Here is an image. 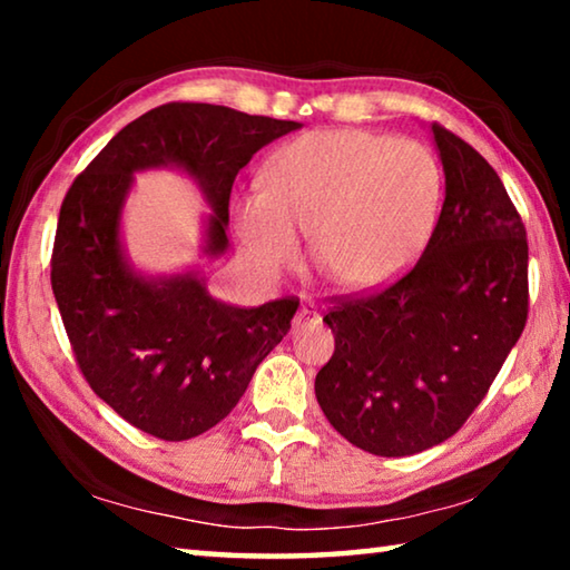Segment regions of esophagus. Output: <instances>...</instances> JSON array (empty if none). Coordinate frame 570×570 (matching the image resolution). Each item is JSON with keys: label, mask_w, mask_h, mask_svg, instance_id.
I'll return each instance as SVG.
<instances>
[{"label": "esophagus", "mask_w": 570, "mask_h": 570, "mask_svg": "<svg viewBox=\"0 0 570 570\" xmlns=\"http://www.w3.org/2000/svg\"><path fill=\"white\" fill-rule=\"evenodd\" d=\"M316 322H320V312H316L314 304H302V306H298V312L294 316L296 330H302V326H312Z\"/></svg>", "instance_id": "esophagus-1"}]
</instances>
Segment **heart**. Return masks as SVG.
<instances>
[{
    "instance_id": "1",
    "label": "heart",
    "mask_w": 570,
    "mask_h": 570,
    "mask_svg": "<svg viewBox=\"0 0 570 570\" xmlns=\"http://www.w3.org/2000/svg\"><path fill=\"white\" fill-rule=\"evenodd\" d=\"M442 168L428 146L394 135L342 128L312 130L278 148L264 188L236 204L246 254L266 274L302 258L298 234L332 284L370 292L407 268L435 226Z\"/></svg>"
}]
</instances>
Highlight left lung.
Here are the masks:
<instances>
[{
	"label": "left lung",
	"mask_w": 570,
	"mask_h": 570,
	"mask_svg": "<svg viewBox=\"0 0 570 570\" xmlns=\"http://www.w3.org/2000/svg\"><path fill=\"white\" fill-rule=\"evenodd\" d=\"M445 200L420 262L374 294L336 298L334 354L314 392L372 455L440 445L468 422L528 320V238L493 166L442 125Z\"/></svg>",
	"instance_id": "8db88e82"
}]
</instances>
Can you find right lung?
<instances>
[{"label": "right lung", "instance_id": "obj_1", "mask_svg": "<svg viewBox=\"0 0 570 570\" xmlns=\"http://www.w3.org/2000/svg\"><path fill=\"white\" fill-rule=\"evenodd\" d=\"M302 125L208 102H168L115 135L72 180L52 248V292L75 362L92 392L153 438L180 442L218 424L256 366L292 330L296 296L254 308L218 302L204 278H146L120 246L132 173L176 166L198 180L214 216L206 254L228 246L238 170Z\"/></svg>", "mask_w": 570, "mask_h": 570}]
</instances>
